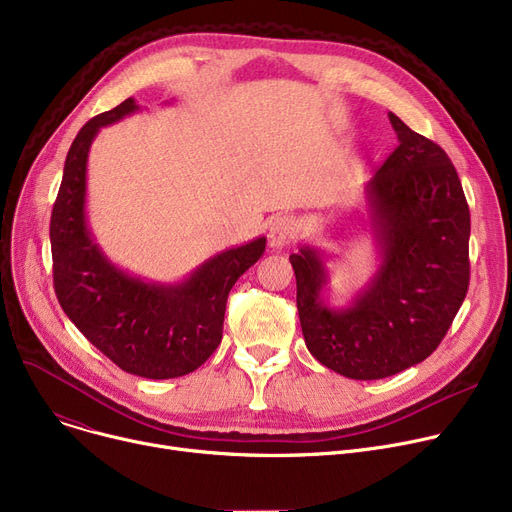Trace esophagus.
Here are the masks:
<instances>
[{
	"mask_svg": "<svg viewBox=\"0 0 512 512\" xmlns=\"http://www.w3.org/2000/svg\"><path fill=\"white\" fill-rule=\"evenodd\" d=\"M296 232V222L292 216H278L269 226V245L274 249L286 247Z\"/></svg>",
	"mask_w": 512,
	"mask_h": 512,
	"instance_id": "esophagus-1",
	"label": "esophagus"
}]
</instances>
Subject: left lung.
<instances>
[{
	"mask_svg": "<svg viewBox=\"0 0 512 512\" xmlns=\"http://www.w3.org/2000/svg\"><path fill=\"white\" fill-rule=\"evenodd\" d=\"M399 146L366 187L381 267L348 309L321 298L323 253L290 255L304 344L356 381L385 379L426 360L447 335L469 288V206L438 144L389 113Z\"/></svg>",
	"mask_w": 512,
	"mask_h": 512,
	"instance_id": "8db88e82",
	"label": "left lung"
}]
</instances>
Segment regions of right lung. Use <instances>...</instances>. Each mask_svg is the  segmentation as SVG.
I'll return each instance as SVG.
<instances>
[{"label":"right lung","mask_w":512,"mask_h":512,"mask_svg":"<svg viewBox=\"0 0 512 512\" xmlns=\"http://www.w3.org/2000/svg\"><path fill=\"white\" fill-rule=\"evenodd\" d=\"M133 98L90 119L67 152L51 214L53 286L63 313L121 370L175 379L206 362L222 342L228 292L265 251V236L218 253L175 286L117 269L86 224V162L94 135L138 111Z\"/></svg>","instance_id":"add662e5"}]
</instances>
